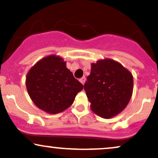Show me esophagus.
<instances>
[{
    "label": "esophagus",
    "instance_id": "34e87169",
    "mask_svg": "<svg viewBox=\"0 0 158 158\" xmlns=\"http://www.w3.org/2000/svg\"><path fill=\"white\" fill-rule=\"evenodd\" d=\"M85 80H86V79H85V77H81V78L80 79V82H81L83 85L85 83Z\"/></svg>",
    "mask_w": 158,
    "mask_h": 158
}]
</instances>
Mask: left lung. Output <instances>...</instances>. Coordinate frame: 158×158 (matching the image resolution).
<instances>
[{
    "mask_svg": "<svg viewBox=\"0 0 158 158\" xmlns=\"http://www.w3.org/2000/svg\"><path fill=\"white\" fill-rule=\"evenodd\" d=\"M91 66L84 89L91 110L104 118L117 116L131 99L133 75L119 62L110 58L98 60Z\"/></svg>",
    "mask_w": 158,
    "mask_h": 158,
    "instance_id": "obj_1",
    "label": "left lung"
}]
</instances>
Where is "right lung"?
I'll return each instance as SVG.
<instances>
[{"label": "right lung", "mask_w": 158, "mask_h": 158, "mask_svg": "<svg viewBox=\"0 0 158 158\" xmlns=\"http://www.w3.org/2000/svg\"><path fill=\"white\" fill-rule=\"evenodd\" d=\"M66 64L63 58L52 54L41 58L27 73L29 96L36 107L48 114L65 110L83 89Z\"/></svg>", "instance_id": "add662e5"}]
</instances>
